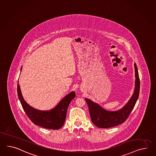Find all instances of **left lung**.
<instances>
[{"mask_svg":"<svg viewBox=\"0 0 156 156\" xmlns=\"http://www.w3.org/2000/svg\"><path fill=\"white\" fill-rule=\"evenodd\" d=\"M135 68V88L134 93L128 103L118 111L108 112L100 107L98 105L86 98L88 104L91 120L94 125L101 128H108L115 127L124 123L130 115L138 99L140 92V79L136 64Z\"/></svg>","mask_w":156,"mask_h":156,"instance_id":"obj_1","label":"left lung"}]
</instances>
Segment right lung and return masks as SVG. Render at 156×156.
<instances>
[{"label":"right lung","instance_id":"1","mask_svg":"<svg viewBox=\"0 0 156 156\" xmlns=\"http://www.w3.org/2000/svg\"><path fill=\"white\" fill-rule=\"evenodd\" d=\"M17 91L20 103L30 120L36 125L51 129H58L63 126L68 105L76 96L75 92H71L66 96L54 109L48 112H43L34 109L26 103L21 95L19 84H17Z\"/></svg>","mask_w":156,"mask_h":156}]
</instances>
